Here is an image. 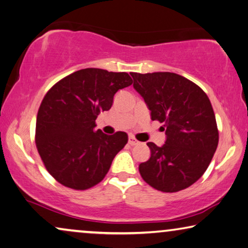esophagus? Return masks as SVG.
<instances>
[{"mask_svg": "<svg viewBox=\"0 0 248 248\" xmlns=\"http://www.w3.org/2000/svg\"><path fill=\"white\" fill-rule=\"evenodd\" d=\"M128 144H129V145H137V144H140V142L135 139L134 136H129L128 137Z\"/></svg>", "mask_w": 248, "mask_h": 248, "instance_id": "34e87169", "label": "esophagus"}]
</instances>
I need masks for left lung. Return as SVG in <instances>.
Masks as SVG:
<instances>
[{"label":"left lung","mask_w":248,"mask_h":248,"mask_svg":"<svg viewBox=\"0 0 248 248\" xmlns=\"http://www.w3.org/2000/svg\"><path fill=\"white\" fill-rule=\"evenodd\" d=\"M151 119L165 126L162 146L148 142L151 157L140 163L148 185L165 193L185 189L205 173L218 145V129L211 101L203 90L170 72L131 73Z\"/></svg>","instance_id":"obj_1"}]
</instances>
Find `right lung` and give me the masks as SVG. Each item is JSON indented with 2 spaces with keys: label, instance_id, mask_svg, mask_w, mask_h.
<instances>
[{
  "label": "right lung",
  "instance_id": "1",
  "mask_svg": "<svg viewBox=\"0 0 248 248\" xmlns=\"http://www.w3.org/2000/svg\"><path fill=\"white\" fill-rule=\"evenodd\" d=\"M125 72L83 68L51 87L36 117L35 143L47 172L66 187H93L108 174L116 154L126 145L125 132L95 131V120L108 111L114 95L132 85Z\"/></svg>",
  "mask_w": 248,
  "mask_h": 248
}]
</instances>
